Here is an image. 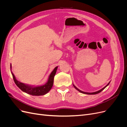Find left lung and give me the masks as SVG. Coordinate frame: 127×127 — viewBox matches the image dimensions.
I'll list each match as a JSON object with an SVG mask.
<instances>
[{
  "mask_svg": "<svg viewBox=\"0 0 127 127\" xmlns=\"http://www.w3.org/2000/svg\"><path fill=\"white\" fill-rule=\"evenodd\" d=\"M110 82L107 84V85L105 86V87H104L103 88H102L101 90H99V91H96V92H93V93H88V92H83V91H82L81 90H79L78 88H77L74 84H72L73 85V86H74V87L76 88V89L78 91H79V92H80V93H83V94H88V95H94V94H98V93H100L101 92H102L104 89V88L106 87V86H108L109 85V84H110Z\"/></svg>",
  "mask_w": 127,
  "mask_h": 127,
  "instance_id": "8db88e82",
  "label": "left lung"
}]
</instances>
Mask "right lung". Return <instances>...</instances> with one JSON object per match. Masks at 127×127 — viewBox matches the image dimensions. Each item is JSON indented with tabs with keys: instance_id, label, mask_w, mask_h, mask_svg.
<instances>
[{
	"instance_id": "add662e5",
	"label": "right lung",
	"mask_w": 127,
	"mask_h": 127,
	"mask_svg": "<svg viewBox=\"0 0 127 127\" xmlns=\"http://www.w3.org/2000/svg\"><path fill=\"white\" fill-rule=\"evenodd\" d=\"M58 68V66L55 67L53 70L51 72L50 75L47 82L44 85L38 86H33L27 85L24 83H22L18 80L15 78L14 74L11 71V74H12L13 79L14 80L15 83L17 87L20 88V89L24 92L28 93L29 94L32 95L33 96H40L44 95L48 93V92L50 91L53 84V80H54V77L56 73L57 70ZM11 69V64H10V70Z\"/></svg>"
}]
</instances>
